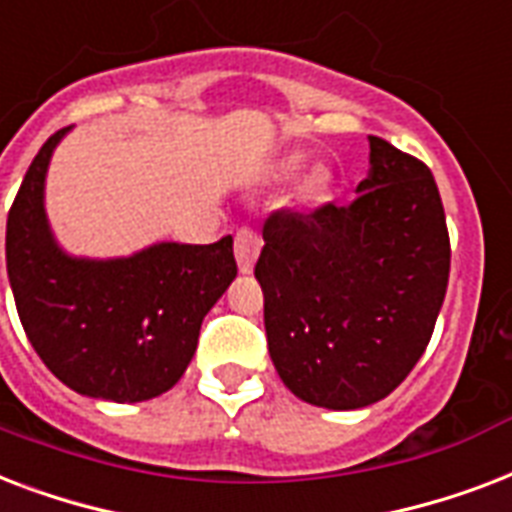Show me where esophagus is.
<instances>
[{
	"label": "esophagus",
	"mask_w": 512,
	"mask_h": 512,
	"mask_svg": "<svg viewBox=\"0 0 512 512\" xmlns=\"http://www.w3.org/2000/svg\"><path fill=\"white\" fill-rule=\"evenodd\" d=\"M261 245H264V240H261V235L256 232V229L251 227L237 229L235 256H237V267H240L243 275H251L253 272V264H256V259H259Z\"/></svg>",
	"instance_id": "esophagus-1"
}]
</instances>
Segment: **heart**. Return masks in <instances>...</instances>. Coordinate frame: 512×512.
I'll return each mask as SVG.
<instances>
[{
    "mask_svg": "<svg viewBox=\"0 0 512 512\" xmlns=\"http://www.w3.org/2000/svg\"><path fill=\"white\" fill-rule=\"evenodd\" d=\"M296 168H299V157H291V160H285L283 170H288V173H291V170H296ZM304 189H307V192H315V189H318V178H315V176L307 178Z\"/></svg>",
    "mask_w": 512,
    "mask_h": 512,
    "instance_id": "1",
    "label": "heart"
}]
</instances>
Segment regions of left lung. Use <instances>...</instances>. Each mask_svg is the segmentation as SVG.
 <instances>
[{"label": "left lung", "instance_id": "obj_1", "mask_svg": "<svg viewBox=\"0 0 512 512\" xmlns=\"http://www.w3.org/2000/svg\"><path fill=\"white\" fill-rule=\"evenodd\" d=\"M368 146L358 197L272 213L253 269L277 374L296 398L334 411L371 406L411 374L449 285L433 173L384 138Z\"/></svg>", "mask_w": 512, "mask_h": 512}]
</instances>
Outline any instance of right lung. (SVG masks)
<instances>
[{
  "instance_id": "right-lung-1",
  "label": "right lung",
  "mask_w": 512,
  "mask_h": 512,
  "mask_svg": "<svg viewBox=\"0 0 512 512\" xmlns=\"http://www.w3.org/2000/svg\"><path fill=\"white\" fill-rule=\"evenodd\" d=\"M47 138L7 213V277L18 318L50 371L79 395L138 403L184 376L202 318L237 275L232 235L211 245L157 243L128 259H74L45 216Z\"/></svg>"
}]
</instances>
